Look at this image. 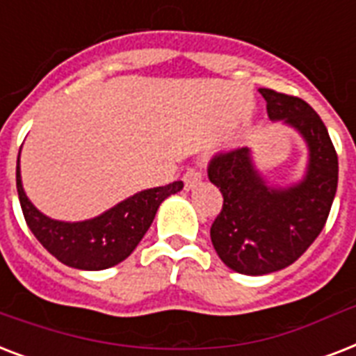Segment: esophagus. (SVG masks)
<instances>
[{
  "mask_svg": "<svg viewBox=\"0 0 356 356\" xmlns=\"http://www.w3.org/2000/svg\"><path fill=\"white\" fill-rule=\"evenodd\" d=\"M201 170L200 168H188L183 175V181H184V188H192L194 184H197L201 181Z\"/></svg>",
  "mask_w": 356,
  "mask_h": 356,
  "instance_id": "1",
  "label": "esophagus"
}]
</instances>
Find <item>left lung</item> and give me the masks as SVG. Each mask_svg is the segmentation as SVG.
Wrapping results in <instances>:
<instances>
[{
  "label": "left lung",
  "instance_id": "left-lung-1",
  "mask_svg": "<svg viewBox=\"0 0 356 356\" xmlns=\"http://www.w3.org/2000/svg\"><path fill=\"white\" fill-rule=\"evenodd\" d=\"M271 120H284L303 134L309 172L288 190L268 188L254 172L248 147L220 151L207 168L222 190L223 205L212 222L211 240L231 270L266 275L286 268L325 227L338 186V155L314 108L301 97L260 88Z\"/></svg>",
  "mask_w": 356,
  "mask_h": 356
}]
</instances>
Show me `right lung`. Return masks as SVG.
<instances>
[{"mask_svg":"<svg viewBox=\"0 0 356 356\" xmlns=\"http://www.w3.org/2000/svg\"><path fill=\"white\" fill-rule=\"evenodd\" d=\"M16 188L25 223L36 240L63 264L77 270L96 271L120 264L133 253L153 223L159 205L168 195L183 188V181L138 192L102 216L77 223L57 222L36 211L22 188L19 156Z\"/></svg>","mask_w":356,"mask_h":356,"instance_id":"right-lung-1","label":"right lung"}]
</instances>
